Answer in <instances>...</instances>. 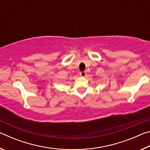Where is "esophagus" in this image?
<instances>
[{"label":"esophagus","mask_w":150,"mask_h":150,"mask_svg":"<svg viewBox=\"0 0 150 150\" xmlns=\"http://www.w3.org/2000/svg\"><path fill=\"white\" fill-rule=\"evenodd\" d=\"M80 75L81 76V77H85V76L87 75V73H86V71L80 72Z\"/></svg>","instance_id":"34e87169"}]
</instances>
